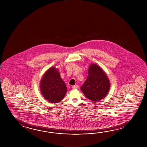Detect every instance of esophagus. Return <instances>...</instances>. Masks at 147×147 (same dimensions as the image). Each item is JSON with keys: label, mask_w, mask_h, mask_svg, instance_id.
Masks as SVG:
<instances>
[{"label": "esophagus", "mask_w": 147, "mask_h": 147, "mask_svg": "<svg viewBox=\"0 0 147 147\" xmlns=\"http://www.w3.org/2000/svg\"><path fill=\"white\" fill-rule=\"evenodd\" d=\"M79 87V86H78V85H74V86H73L72 88L73 89H77V88H78Z\"/></svg>", "instance_id": "obj_1"}]
</instances>
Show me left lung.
I'll use <instances>...</instances> for the list:
<instances>
[{
  "label": "left lung",
  "instance_id": "left-lung-1",
  "mask_svg": "<svg viewBox=\"0 0 147 147\" xmlns=\"http://www.w3.org/2000/svg\"><path fill=\"white\" fill-rule=\"evenodd\" d=\"M87 80L80 89L90 100L98 102L108 94L111 84L108 77L98 65L91 64L88 71Z\"/></svg>",
  "mask_w": 147,
  "mask_h": 147
}]
</instances>
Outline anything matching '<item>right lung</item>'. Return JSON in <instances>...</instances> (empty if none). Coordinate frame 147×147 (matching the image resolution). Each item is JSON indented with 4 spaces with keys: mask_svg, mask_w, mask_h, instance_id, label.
Masks as SVG:
<instances>
[{
    "mask_svg": "<svg viewBox=\"0 0 147 147\" xmlns=\"http://www.w3.org/2000/svg\"><path fill=\"white\" fill-rule=\"evenodd\" d=\"M40 90L44 98L52 103H58L64 98L67 88L55 67L44 73L40 82Z\"/></svg>",
    "mask_w": 147,
    "mask_h": 147,
    "instance_id": "right-lung-1",
    "label": "right lung"
}]
</instances>
